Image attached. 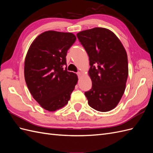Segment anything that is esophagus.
I'll return each instance as SVG.
<instances>
[{"label":"esophagus","mask_w":153,"mask_h":153,"mask_svg":"<svg viewBox=\"0 0 153 153\" xmlns=\"http://www.w3.org/2000/svg\"><path fill=\"white\" fill-rule=\"evenodd\" d=\"M76 74H77V75H78V76H80L82 75V73L80 72V71H78V72L76 73Z\"/></svg>","instance_id":"esophagus-1"}]
</instances>
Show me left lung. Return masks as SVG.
I'll return each mask as SVG.
<instances>
[{
  "label": "left lung",
  "mask_w": 153,
  "mask_h": 153,
  "mask_svg": "<svg viewBox=\"0 0 153 153\" xmlns=\"http://www.w3.org/2000/svg\"><path fill=\"white\" fill-rule=\"evenodd\" d=\"M89 58L92 88L85 95L88 104L100 112L114 109L124 92L128 76L126 50L110 30L96 27L76 34Z\"/></svg>",
  "instance_id": "8db88e82"
}]
</instances>
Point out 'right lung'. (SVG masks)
I'll use <instances>...</instances> for the list:
<instances>
[{
    "mask_svg": "<svg viewBox=\"0 0 153 153\" xmlns=\"http://www.w3.org/2000/svg\"><path fill=\"white\" fill-rule=\"evenodd\" d=\"M70 32L46 31L32 42L24 66L25 80L34 99L53 112L65 106L77 84L75 73L68 71V50L76 41Z\"/></svg>",
    "mask_w": 153,
    "mask_h": 153,
    "instance_id": "right-lung-1",
    "label": "right lung"
}]
</instances>
